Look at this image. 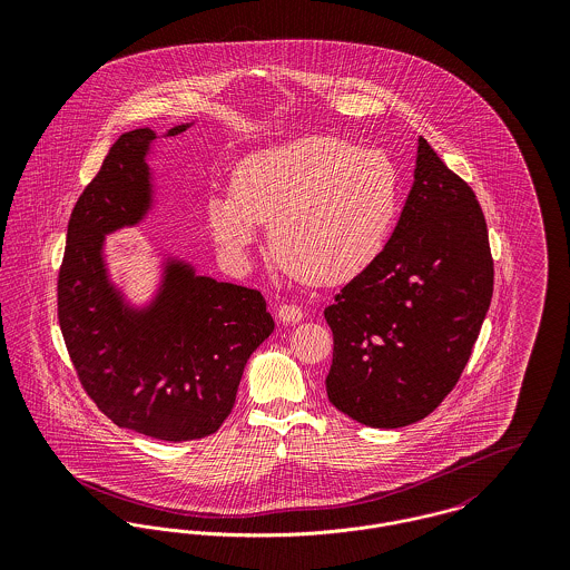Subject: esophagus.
<instances>
[{
	"label": "esophagus",
	"mask_w": 570,
	"mask_h": 570,
	"mask_svg": "<svg viewBox=\"0 0 570 570\" xmlns=\"http://www.w3.org/2000/svg\"><path fill=\"white\" fill-rule=\"evenodd\" d=\"M276 318H278L283 325H298V323L305 318V314H303V309L296 307V305H281V307L276 309Z\"/></svg>",
	"instance_id": "obj_1"
}]
</instances>
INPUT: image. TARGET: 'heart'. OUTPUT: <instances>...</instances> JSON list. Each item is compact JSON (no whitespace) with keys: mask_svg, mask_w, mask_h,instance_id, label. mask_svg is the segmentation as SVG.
<instances>
[{"mask_svg":"<svg viewBox=\"0 0 570 570\" xmlns=\"http://www.w3.org/2000/svg\"><path fill=\"white\" fill-rule=\"evenodd\" d=\"M400 210L395 164L377 149L333 136H303L245 156L233 193L208 199V228L222 254L245 265L258 226L294 274L337 285L384 249Z\"/></svg>","mask_w":570,"mask_h":570,"instance_id":"1","label":"heart"}]
</instances>
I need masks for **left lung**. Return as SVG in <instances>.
Listing matches in <instances>:
<instances>
[{
  "label": "left lung",
  "mask_w": 570,
  "mask_h": 570,
  "mask_svg": "<svg viewBox=\"0 0 570 570\" xmlns=\"http://www.w3.org/2000/svg\"><path fill=\"white\" fill-rule=\"evenodd\" d=\"M491 292L476 195L419 138L414 181L389 244L325 309L328 402L371 428L428 416L456 386Z\"/></svg>",
  "instance_id": "1"
}]
</instances>
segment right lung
I'll return each mask as SVG.
<instances>
[{
    "label": "right lung",
    "instance_id": "obj_1",
    "mask_svg": "<svg viewBox=\"0 0 570 570\" xmlns=\"http://www.w3.org/2000/svg\"><path fill=\"white\" fill-rule=\"evenodd\" d=\"M193 125H175L163 138ZM158 138L149 127L122 134L82 190L59 274V325L94 404L118 428L177 443L219 430L274 321L261 292L202 276L166 249L147 301H131L114 281L105 237L154 213L149 158Z\"/></svg>",
    "mask_w": 570,
    "mask_h": 570
}]
</instances>
